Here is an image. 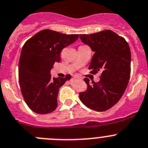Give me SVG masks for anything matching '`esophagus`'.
<instances>
[{"label": "esophagus", "mask_w": 148, "mask_h": 148, "mask_svg": "<svg viewBox=\"0 0 148 148\" xmlns=\"http://www.w3.org/2000/svg\"><path fill=\"white\" fill-rule=\"evenodd\" d=\"M75 78H76V76H75Z\"/></svg>", "instance_id": "1"}]
</instances>
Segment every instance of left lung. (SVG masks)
Segmentation results:
<instances>
[{"instance_id": "obj_1", "label": "left lung", "mask_w": 148, "mask_h": 148, "mask_svg": "<svg viewBox=\"0 0 148 148\" xmlns=\"http://www.w3.org/2000/svg\"><path fill=\"white\" fill-rule=\"evenodd\" d=\"M80 38L94 52L88 69L91 73L102 72L100 81L84 78L87 89L79 94L84 105L96 111L112 108L121 98L129 83L131 73V51L126 40L113 31L103 30Z\"/></svg>"}]
</instances>
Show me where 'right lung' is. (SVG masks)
<instances>
[{"label":"right lung","mask_w":148,"mask_h":148,"mask_svg":"<svg viewBox=\"0 0 148 148\" xmlns=\"http://www.w3.org/2000/svg\"><path fill=\"white\" fill-rule=\"evenodd\" d=\"M78 37L79 35L43 29L24 44L19 62V81L24 99L33 112L46 114L57 108L59 89L71 76L52 78L50 71L54 63L60 62L62 49Z\"/></svg>","instance_id":"right-lung-1"}]
</instances>
